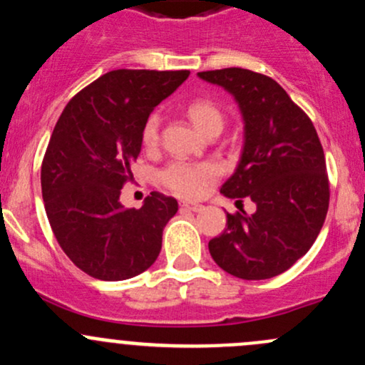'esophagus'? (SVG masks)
Returning <instances> with one entry per match:
<instances>
[{
	"instance_id": "esophagus-1",
	"label": "esophagus",
	"mask_w": 365,
	"mask_h": 365,
	"mask_svg": "<svg viewBox=\"0 0 365 365\" xmlns=\"http://www.w3.org/2000/svg\"><path fill=\"white\" fill-rule=\"evenodd\" d=\"M180 206L189 210V212H201V210H203V205H196V203H182Z\"/></svg>"
}]
</instances>
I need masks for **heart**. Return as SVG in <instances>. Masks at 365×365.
<instances>
[{
    "mask_svg": "<svg viewBox=\"0 0 365 365\" xmlns=\"http://www.w3.org/2000/svg\"><path fill=\"white\" fill-rule=\"evenodd\" d=\"M187 114L197 128L206 135L220 132L224 127V114L213 102L197 98L187 104ZM160 116L157 113L146 118L141 130V141L146 150H153L159 145ZM217 168L208 162L173 160L160 171L162 185L168 187L180 197H200L206 187L215 180Z\"/></svg>",
    "mask_w": 365,
    "mask_h": 365,
    "instance_id": "heart-1",
    "label": "heart"
}]
</instances>
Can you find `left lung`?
Returning <instances> with one entry per match:
<instances>
[{
  "label": "left lung",
  "mask_w": 365,
  "mask_h": 365,
  "mask_svg": "<svg viewBox=\"0 0 365 365\" xmlns=\"http://www.w3.org/2000/svg\"><path fill=\"white\" fill-rule=\"evenodd\" d=\"M197 76L230 91L244 116L240 162L220 192L256 203L252 215L227 213L226 230L208 242L210 254L238 279L275 277L311 249L325 222L323 146L311 118L272 77L237 67Z\"/></svg>",
  "instance_id": "obj_1"
}]
</instances>
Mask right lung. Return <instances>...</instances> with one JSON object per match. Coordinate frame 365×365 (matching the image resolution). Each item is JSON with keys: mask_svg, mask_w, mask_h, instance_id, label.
Returning a JSON list of instances; mask_svg holds the SVG:
<instances>
[{"mask_svg": "<svg viewBox=\"0 0 365 365\" xmlns=\"http://www.w3.org/2000/svg\"><path fill=\"white\" fill-rule=\"evenodd\" d=\"M189 73L111 70L61 113L42 160V197L58 244L84 274L125 281L155 263L178 203L152 192L141 208H125L120 194L134 180L146 118Z\"/></svg>", "mask_w": 365, "mask_h": 365, "instance_id": "obj_1", "label": "right lung"}]
</instances>
